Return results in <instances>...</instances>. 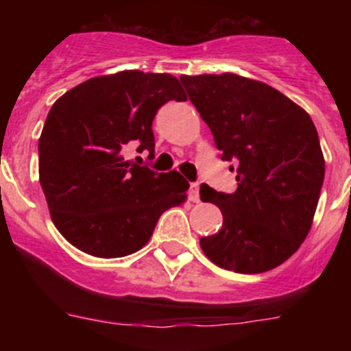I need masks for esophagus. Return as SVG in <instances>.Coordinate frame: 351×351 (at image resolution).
I'll list each match as a JSON object with an SVG mask.
<instances>
[{
    "label": "esophagus",
    "mask_w": 351,
    "mask_h": 351,
    "mask_svg": "<svg viewBox=\"0 0 351 351\" xmlns=\"http://www.w3.org/2000/svg\"><path fill=\"white\" fill-rule=\"evenodd\" d=\"M190 200H191V202H198V200H200V181L191 182V186H190Z\"/></svg>",
    "instance_id": "obj_1"
}]
</instances>
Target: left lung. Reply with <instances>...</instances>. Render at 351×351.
I'll list each match as a JSON object with an SVG mask.
<instances>
[{
	"mask_svg": "<svg viewBox=\"0 0 351 351\" xmlns=\"http://www.w3.org/2000/svg\"><path fill=\"white\" fill-rule=\"evenodd\" d=\"M181 82L221 160L237 170L234 193L200 188L223 214L221 230L200 239V247L226 271H271L299 250L320 198L325 160L311 117L278 89L235 73Z\"/></svg>",
	"mask_w": 351,
	"mask_h": 351,
	"instance_id": "1",
	"label": "left lung"
}]
</instances>
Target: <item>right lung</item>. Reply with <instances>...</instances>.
<instances>
[{
  "mask_svg": "<svg viewBox=\"0 0 351 351\" xmlns=\"http://www.w3.org/2000/svg\"><path fill=\"white\" fill-rule=\"evenodd\" d=\"M184 101L170 73L117 71L79 84L49 112L38 141L40 184L68 243L100 258L147 244L167 209L186 200L181 173L125 160L123 149L154 153L153 119L167 101Z\"/></svg>",
  "mask_w": 351,
  "mask_h": 351,
  "instance_id": "obj_1",
  "label": "right lung"
}]
</instances>
